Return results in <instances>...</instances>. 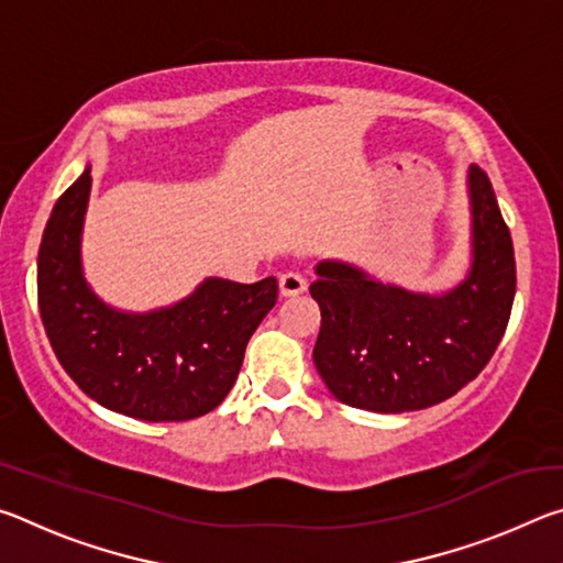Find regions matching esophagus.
I'll use <instances>...</instances> for the list:
<instances>
[{
	"mask_svg": "<svg viewBox=\"0 0 563 563\" xmlns=\"http://www.w3.org/2000/svg\"><path fill=\"white\" fill-rule=\"evenodd\" d=\"M280 295L283 298H295V295H302L305 290H308V283H305L302 275L298 273H285L280 275Z\"/></svg>",
	"mask_w": 563,
	"mask_h": 563,
	"instance_id": "1",
	"label": "esophagus"
}]
</instances>
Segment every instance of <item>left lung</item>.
I'll use <instances>...</instances> for the list:
<instances>
[{"instance_id": "1", "label": "left lung", "mask_w": 563, "mask_h": 563, "mask_svg": "<svg viewBox=\"0 0 563 563\" xmlns=\"http://www.w3.org/2000/svg\"><path fill=\"white\" fill-rule=\"evenodd\" d=\"M472 268L442 295L373 280L355 265L322 261L310 285L320 305L312 360L340 402L412 412L460 393L487 367L517 292V261L489 176L470 166Z\"/></svg>"}]
</instances>
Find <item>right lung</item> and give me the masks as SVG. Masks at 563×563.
Segmentation results:
<instances>
[{"label": "right lung", "mask_w": 563, "mask_h": 563, "mask_svg": "<svg viewBox=\"0 0 563 563\" xmlns=\"http://www.w3.org/2000/svg\"><path fill=\"white\" fill-rule=\"evenodd\" d=\"M89 168L64 190L46 221L36 295L56 360L81 393L146 422H186L223 402L245 345L278 300V280L241 285L208 278L194 295L144 316L101 302L81 273Z\"/></svg>", "instance_id": "right-lung-1"}]
</instances>
